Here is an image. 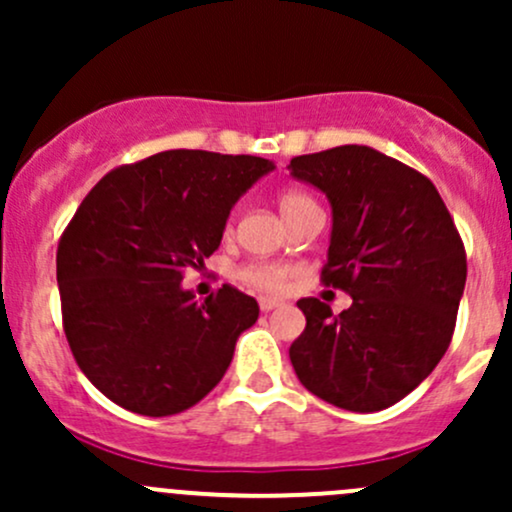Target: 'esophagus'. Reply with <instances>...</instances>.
Returning a JSON list of instances; mask_svg holds the SVG:
<instances>
[{"instance_id": "1", "label": "esophagus", "mask_w": 512, "mask_h": 512, "mask_svg": "<svg viewBox=\"0 0 512 512\" xmlns=\"http://www.w3.org/2000/svg\"><path fill=\"white\" fill-rule=\"evenodd\" d=\"M279 305H284V303L276 301V298H267V296L260 298V310H262V313H269V310L279 308Z\"/></svg>"}]
</instances>
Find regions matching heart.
<instances>
[{"mask_svg":"<svg viewBox=\"0 0 512 512\" xmlns=\"http://www.w3.org/2000/svg\"><path fill=\"white\" fill-rule=\"evenodd\" d=\"M279 209L284 214V219L289 223H296L301 216L317 211V202L308 192L289 187L279 195ZM293 276V267L286 262H248L238 269V279L252 286L257 291L267 293H281L286 291Z\"/></svg>","mask_w":512,"mask_h":512,"instance_id":"obj_1","label":"heart"}]
</instances>
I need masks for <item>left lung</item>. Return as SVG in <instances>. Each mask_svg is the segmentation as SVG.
Listing matches in <instances>:
<instances>
[{
    "label": "left lung",
    "instance_id": "8db88e82",
    "mask_svg": "<svg viewBox=\"0 0 512 512\" xmlns=\"http://www.w3.org/2000/svg\"><path fill=\"white\" fill-rule=\"evenodd\" d=\"M293 178L332 204L322 284L354 298L339 315L301 298L305 330L289 356L308 392L346 411L407 397L448 351L467 255L436 185L370 146L291 158Z\"/></svg>",
    "mask_w": 512,
    "mask_h": 512
}]
</instances>
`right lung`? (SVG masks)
Here are the masks:
<instances>
[{"mask_svg": "<svg viewBox=\"0 0 512 512\" xmlns=\"http://www.w3.org/2000/svg\"><path fill=\"white\" fill-rule=\"evenodd\" d=\"M272 168L260 156L163 151L103 175L64 228V334L86 378L122 409L180 414L231 366L260 305L231 284L197 301L180 281L219 250L231 207Z\"/></svg>", "mask_w": 512, "mask_h": 512, "instance_id": "obj_1", "label": "right lung"}]
</instances>
